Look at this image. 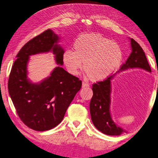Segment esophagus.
I'll list each match as a JSON object with an SVG mask.
<instances>
[{
	"label": "esophagus",
	"mask_w": 158,
	"mask_h": 158,
	"mask_svg": "<svg viewBox=\"0 0 158 158\" xmlns=\"http://www.w3.org/2000/svg\"><path fill=\"white\" fill-rule=\"evenodd\" d=\"M82 87L83 88H86V87H89V83H88V82H85V81H83V82H82Z\"/></svg>",
	"instance_id": "1"
}]
</instances>
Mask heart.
Masks as SVG:
<instances>
[{
    "mask_svg": "<svg viewBox=\"0 0 158 158\" xmlns=\"http://www.w3.org/2000/svg\"><path fill=\"white\" fill-rule=\"evenodd\" d=\"M73 52L66 50L62 61L71 75L77 76L84 69L88 76L95 81L108 78L120 67L123 52L118 43L98 34L80 35L73 45Z\"/></svg>",
    "mask_w": 158,
    "mask_h": 158,
    "instance_id": "heart-1",
    "label": "heart"
}]
</instances>
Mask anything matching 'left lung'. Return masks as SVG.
Instances as JSON below:
<instances>
[{
  "instance_id": "obj_1",
  "label": "left lung",
  "mask_w": 158,
  "mask_h": 158,
  "mask_svg": "<svg viewBox=\"0 0 158 158\" xmlns=\"http://www.w3.org/2000/svg\"><path fill=\"white\" fill-rule=\"evenodd\" d=\"M132 52L125 63L120 67V70L129 68H140L151 72L147 58L140 45L133 38H131ZM111 76L102 81L92 85L93 97L91 98L89 109L91 120L94 126L103 133L109 135H120L125 132L118 127L112 120L110 114V94H111Z\"/></svg>"
}]
</instances>
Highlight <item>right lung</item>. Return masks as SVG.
<instances>
[{
	"label": "right lung",
	"instance_id": "1",
	"mask_svg": "<svg viewBox=\"0 0 158 158\" xmlns=\"http://www.w3.org/2000/svg\"><path fill=\"white\" fill-rule=\"evenodd\" d=\"M58 40L52 29H47L28 41L18 53L9 77V94L18 115L25 125L38 131L50 130L61 123L82 87L81 80L60 66L39 84L28 80L29 56L53 52L56 63L63 64L64 50L57 44Z\"/></svg>",
	"mask_w": 158,
	"mask_h": 158
}]
</instances>
